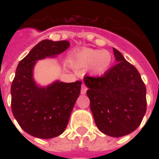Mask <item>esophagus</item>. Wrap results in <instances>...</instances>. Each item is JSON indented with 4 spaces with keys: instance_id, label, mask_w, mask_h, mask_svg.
I'll list each match as a JSON object with an SVG mask.
<instances>
[{
    "instance_id": "1",
    "label": "esophagus",
    "mask_w": 159,
    "mask_h": 159,
    "mask_svg": "<svg viewBox=\"0 0 159 159\" xmlns=\"http://www.w3.org/2000/svg\"><path fill=\"white\" fill-rule=\"evenodd\" d=\"M87 91V87H86V85L82 84V90H81V94H86V92Z\"/></svg>"
}]
</instances>
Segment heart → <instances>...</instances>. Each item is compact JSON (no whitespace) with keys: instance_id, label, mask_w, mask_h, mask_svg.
I'll return each instance as SVG.
<instances>
[{"instance_id":"1","label":"heart","mask_w":159,"mask_h":159,"mask_svg":"<svg viewBox=\"0 0 159 159\" xmlns=\"http://www.w3.org/2000/svg\"><path fill=\"white\" fill-rule=\"evenodd\" d=\"M111 53L108 51L82 48L77 51L70 60V65L74 68L90 67L94 73H103L111 66Z\"/></svg>"}]
</instances>
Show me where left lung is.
Wrapping results in <instances>:
<instances>
[{"label": "left lung", "mask_w": 159, "mask_h": 159, "mask_svg": "<svg viewBox=\"0 0 159 159\" xmlns=\"http://www.w3.org/2000/svg\"><path fill=\"white\" fill-rule=\"evenodd\" d=\"M117 64L102 77H84L97 128L111 137H122L138 128L147 109L146 87L136 67L113 48Z\"/></svg>", "instance_id": "obj_1"}]
</instances>
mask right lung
Listing matches in <instances>:
<instances>
[{
	"label": "right lung",
	"instance_id": "obj_1",
	"mask_svg": "<svg viewBox=\"0 0 159 159\" xmlns=\"http://www.w3.org/2000/svg\"><path fill=\"white\" fill-rule=\"evenodd\" d=\"M68 41L44 39L36 44L16 67L11 84V110L21 128L39 139L60 135L67 127L72 108L81 92L82 82L56 81L46 87L33 78L36 61L64 52Z\"/></svg>",
	"mask_w": 159,
	"mask_h": 159
}]
</instances>
